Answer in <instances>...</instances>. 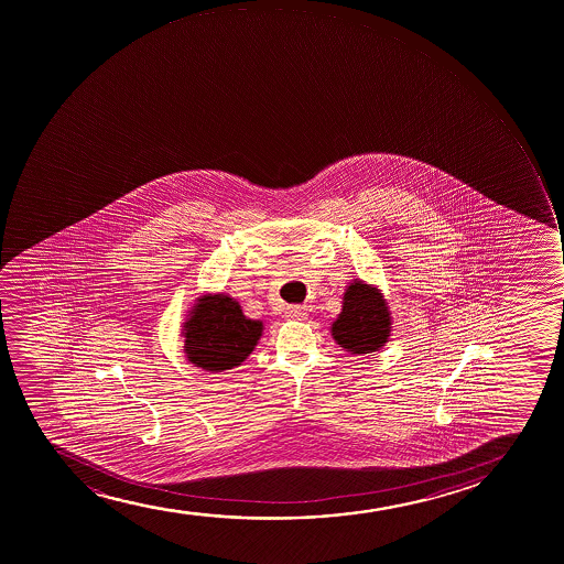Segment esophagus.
<instances>
[{"label": "esophagus", "instance_id": "34e87169", "mask_svg": "<svg viewBox=\"0 0 564 564\" xmlns=\"http://www.w3.org/2000/svg\"><path fill=\"white\" fill-rule=\"evenodd\" d=\"M285 315L289 318H294V321H304L307 317V307L305 305H289Z\"/></svg>", "mask_w": 564, "mask_h": 564}]
</instances>
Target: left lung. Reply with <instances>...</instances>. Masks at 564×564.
Listing matches in <instances>:
<instances>
[{
    "mask_svg": "<svg viewBox=\"0 0 564 564\" xmlns=\"http://www.w3.org/2000/svg\"><path fill=\"white\" fill-rule=\"evenodd\" d=\"M392 317L377 286L352 281L343 294V310L332 324V336L350 355H369L390 337Z\"/></svg>",
    "mask_w": 564,
    "mask_h": 564,
    "instance_id": "obj_1",
    "label": "left lung"
}]
</instances>
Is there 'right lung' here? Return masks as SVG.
Segmentation results:
<instances>
[{
    "instance_id": "obj_1",
    "label": "right lung",
    "mask_w": 564,
    "mask_h": 564,
    "mask_svg": "<svg viewBox=\"0 0 564 564\" xmlns=\"http://www.w3.org/2000/svg\"><path fill=\"white\" fill-rule=\"evenodd\" d=\"M262 323L247 318L227 294L198 297L184 323L185 356L196 368L212 373L238 368L253 352Z\"/></svg>"
}]
</instances>
